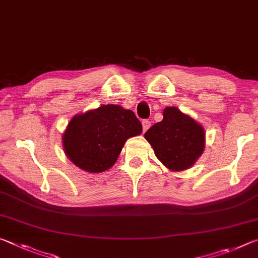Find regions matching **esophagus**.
I'll return each instance as SVG.
<instances>
[{
  "label": "esophagus",
  "instance_id": "obj_1",
  "mask_svg": "<svg viewBox=\"0 0 258 258\" xmlns=\"http://www.w3.org/2000/svg\"><path fill=\"white\" fill-rule=\"evenodd\" d=\"M142 126H143V132H147V131L149 130V127L151 126V123L148 119H145V120H142Z\"/></svg>",
  "mask_w": 258,
  "mask_h": 258
}]
</instances>
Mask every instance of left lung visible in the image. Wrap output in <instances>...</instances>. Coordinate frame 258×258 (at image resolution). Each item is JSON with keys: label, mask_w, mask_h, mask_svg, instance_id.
I'll return each mask as SVG.
<instances>
[{"label": "left lung", "mask_w": 258, "mask_h": 258, "mask_svg": "<svg viewBox=\"0 0 258 258\" xmlns=\"http://www.w3.org/2000/svg\"><path fill=\"white\" fill-rule=\"evenodd\" d=\"M164 118L145 133L155 155L172 172H182L203 155L206 133L202 124L176 107H166Z\"/></svg>", "instance_id": "8db88e82"}]
</instances>
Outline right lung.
Here are the masks:
<instances>
[{
	"label": "right lung",
	"instance_id": "right-lung-1",
	"mask_svg": "<svg viewBox=\"0 0 258 258\" xmlns=\"http://www.w3.org/2000/svg\"><path fill=\"white\" fill-rule=\"evenodd\" d=\"M142 133V124L132 110L102 104L73 117L62 134L68 159L89 173L112 167L127 139Z\"/></svg>",
	"mask_w": 258,
	"mask_h": 258
}]
</instances>
